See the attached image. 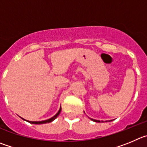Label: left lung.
I'll return each instance as SVG.
<instances>
[{
    "label": "left lung",
    "mask_w": 147,
    "mask_h": 147,
    "mask_svg": "<svg viewBox=\"0 0 147 147\" xmlns=\"http://www.w3.org/2000/svg\"><path fill=\"white\" fill-rule=\"evenodd\" d=\"M91 120H93V121H94V122H96V123H100V121L99 120H94V119H91ZM101 122H103V121H101ZM107 122V121H106Z\"/></svg>",
    "instance_id": "left-lung-1"
}]
</instances>
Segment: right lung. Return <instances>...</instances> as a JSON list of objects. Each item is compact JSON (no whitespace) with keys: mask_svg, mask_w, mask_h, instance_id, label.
Returning <instances> with one entry per match:
<instances>
[{"mask_svg":"<svg viewBox=\"0 0 147 147\" xmlns=\"http://www.w3.org/2000/svg\"><path fill=\"white\" fill-rule=\"evenodd\" d=\"M61 107H60V109H59V112H57V113L56 114V115H55L53 117H51V118L49 119V120H43V121H38V122H33V121L32 122V121H28V120H27V121L28 122V123H32V124H43V123H51V122H52V121H53V120H54L55 119H56L57 117H58V115H59L60 112H61ZM23 120H24V119H23Z\"/></svg>","mask_w":147,"mask_h":147,"instance_id":"add662e5","label":"right lung"}]
</instances>
